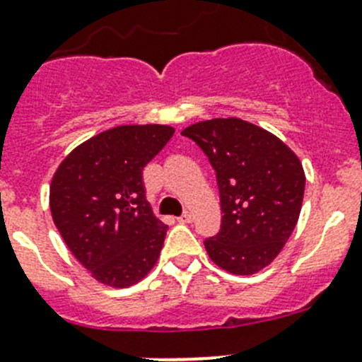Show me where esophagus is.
<instances>
[{"mask_svg": "<svg viewBox=\"0 0 362 362\" xmlns=\"http://www.w3.org/2000/svg\"><path fill=\"white\" fill-rule=\"evenodd\" d=\"M191 221H192V214L191 212H184L180 217H178V223L185 224V223H191Z\"/></svg>", "mask_w": 362, "mask_h": 362, "instance_id": "34e87169", "label": "esophagus"}]
</instances>
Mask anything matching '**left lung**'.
Listing matches in <instances>:
<instances>
[{"label":"left lung","instance_id":"obj_1","mask_svg":"<svg viewBox=\"0 0 362 362\" xmlns=\"http://www.w3.org/2000/svg\"><path fill=\"white\" fill-rule=\"evenodd\" d=\"M182 134L216 171L221 230L205 240L210 259L231 274L269 265L292 235L304 198L303 164L274 134L240 118H214Z\"/></svg>","mask_w":362,"mask_h":362}]
</instances>
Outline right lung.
<instances>
[{
  "mask_svg": "<svg viewBox=\"0 0 362 362\" xmlns=\"http://www.w3.org/2000/svg\"><path fill=\"white\" fill-rule=\"evenodd\" d=\"M170 125H120L65 157L51 182L52 221L97 281L127 288L148 274L168 226L146 202L143 168L166 146Z\"/></svg>",
  "mask_w": 362,
  "mask_h": 362,
  "instance_id": "1",
  "label": "right lung"
}]
</instances>
